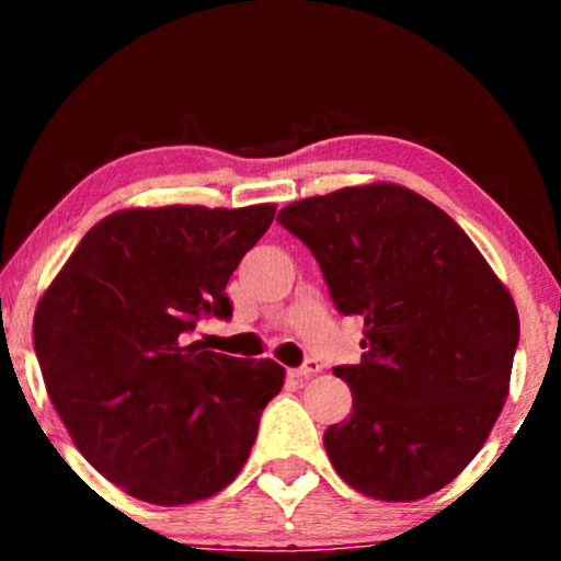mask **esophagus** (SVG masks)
<instances>
[{
	"label": "esophagus",
	"mask_w": 561,
	"mask_h": 561,
	"mask_svg": "<svg viewBox=\"0 0 561 561\" xmlns=\"http://www.w3.org/2000/svg\"><path fill=\"white\" fill-rule=\"evenodd\" d=\"M319 371H321L319 360H307V364H304V366L294 368L291 376H297V378H309V376H317Z\"/></svg>",
	"instance_id": "esophagus-1"
}]
</instances>
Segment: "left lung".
<instances>
[{"label":"left lung","instance_id":"obj_1","mask_svg":"<svg viewBox=\"0 0 561 561\" xmlns=\"http://www.w3.org/2000/svg\"><path fill=\"white\" fill-rule=\"evenodd\" d=\"M341 314L364 319L354 396L324 448L341 480L383 502L438 492L485 445L510 393L512 294L448 213L396 183L341 187L282 207Z\"/></svg>","mask_w":561,"mask_h":561}]
</instances>
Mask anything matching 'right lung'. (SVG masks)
<instances>
[{
    "instance_id": "add662e5",
    "label": "right lung",
    "mask_w": 561,
    "mask_h": 561,
    "mask_svg": "<svg viewBox=\"0 0 561 561\" xmlns=\"http://www.w3.org/2000/svg\"><path fill=\"white\" fill-rule=\"evenodd\" d=\"M277 205L133 207L87 232L36 304L34 346L76 448L130 497L190 505L225 490L284 386L272 358L190 341L230 319L225 287Z\"/></svg>"
}]
</instances>
